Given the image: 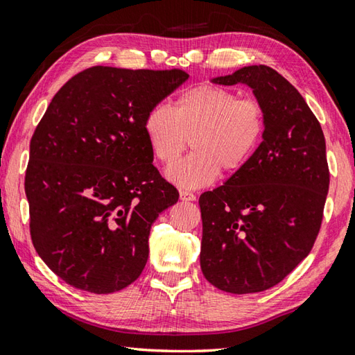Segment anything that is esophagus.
<instances>
[{"label":"esophagus","instance_id":"esophagus-1","mask_svg":"<svg viewBox=\"0 0 355 355\" xmlns=\"http://www.w3.org/2000/svg\"><path fill=\"white\" fill-rule=\"evenodd\" d=\"M179 196H180V200H196V196L193 195L191 191H187V190H180Z\"/></svg>","mask_w":355,"mask_h":355}]
</instances>
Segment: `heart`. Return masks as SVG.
I'll use <instances>...</instances> for the list:
<instances>
[{
	"label": "heart",
	"instance_id": "heart-1",
	"mask_svg": "<svg viewBox=\"0 0 355 355\" xmlns=\"http://www.w3.org/2000/svg\"><path fill=\"white\" fill-rule=\"evenodd\" d=\"M144 130L153 156L164 165H172L192 139L196 151L166 176L185 189H199L220 171L236 175L250 162L266 136L267 108L258 97L200 83L179 92L175 110L153 105Z\"/></svg>",
	"mask_w": 355,
	"mask_h": 355
}]
</instances>
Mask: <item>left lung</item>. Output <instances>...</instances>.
I'll return each mask as SVG.
<instances>
[{"label": "left lung", "instance_id": "obj_1", "mask_svg": "<svg viewBox=\"0 0 355 355\" xmlns=\"http://www.w3.org/2000/svg\"><path fill=\"white\" fill-rule=\"evenodd\" d=\"M218 85H249L267 108L263 144L243 170L199 198L200 269L229 293L270 289L309 255L329 190L322 125L269 66H245Z\"/></svg>", "mask_w": 355, "mask_h": 355}]
</instances>
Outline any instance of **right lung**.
I'll use <instances>...</instances> for the list:
<instances>
[{
	"mask_svg": "<svg viewBox=\"0 0 355 355\" xmlns=\"http://www.w3.org/2000/svg\"><path fill=\"white\" fill-rule=\"evenodd\" d=\"M187 78L92 66L53 96L31 139L24 190L32 244L66 284L111 293L142 273L151 225L179 199L153 165L144 122Z\"/></svg>",
	"mask_w": 355,
	"mask_h": 355,
	"instance_id": "obj_1",
	"label": "right lung"
}]
</instances>
